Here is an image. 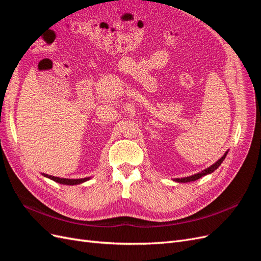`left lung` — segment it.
Wrapping results in <instances>:
<instances>
[{
	"mask_svg": "<svg viewBox=\"0 0 261 261\" xmlns=\"http://www.w3.org/2000/svg\"><path fill=\"white\" fill-rule=\"evenodd\" d=\"M226 154H227V151L223 154V156H222V158H220V159H219L215 164H212L211 167L207 168L206 170H203V171H201V172H199V173H197V174H194V175H191V176H187V177H183V178H175L174 180H175V181H177V183H187V181H194V180H196V179H199L200 177H202V176H204V175L210 174V173H212L213 171L217 170V169L220 167L221 163H222V162H223V160L225 159Z\"/></svg>",
	"mask_w": 261,
	"mask_h": 261,
	"instance_id": "1",
	"label": "left lung"
}]
</instances>
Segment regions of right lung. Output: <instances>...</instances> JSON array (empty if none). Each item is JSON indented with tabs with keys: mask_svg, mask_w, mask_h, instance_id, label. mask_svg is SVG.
I'll return each mask as SVG.
<instances>
[{
	"mask_svg": "<svg viewBox=\"0 0 261 261\" xmlns=\"http://www.w3.org/2000/svg\"><path fill=\"white\" fill-rule=\"evenodd\" d=\"M42 175L48 177L54 181H57V183L63 184V185H77V184H82L84 181L90 179V177H85V178H61V177H57V176H52V175H48V174H44L42 173Z\"/></svg>",
	"mask_w": 261,
	"mask_h": 261,
	"instance_id": "add662e5",
	"label": "right lung"
}]
</instances>
